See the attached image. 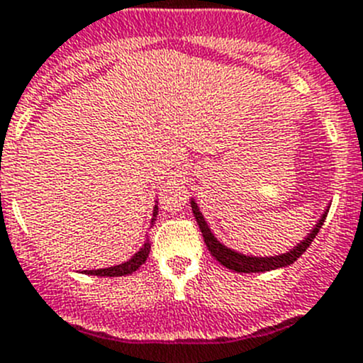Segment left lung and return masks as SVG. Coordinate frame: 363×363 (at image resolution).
Instances as JSON below:
<instances>
[{"mask_svg":"<svg viewBox=\"0 0 363 363\" xmlns=\"http://www.w3.org/2000/svg\"><path fill=\"white\" fill-rule=\"evenodd\" d=\"M191 205H192V213H194L196 220H198L199 230H201V233H203V239H205V244H206V247H208L210 253H212V257L216 258L220 265H224L226 269H230V271H235V272H265V271H272V269L287 267V265L294 264V262L298 260V258L301 257L306 250H308L310 244L313 242L315 235L319 233L320 228H323L324 219H326V216H328V210H330V206H328L326 212L320 216L319 223H317L315 226H313V230L310 231L308 235H306V239L303 240V242H299L298 246H296L294 250L289 251V253L276 255V257H246V255L237 253V251L223 246V244H220L219 240L213 237L212 231H210L205 217H203V213L199 212L198 203L192 199Z\"/></svg>","mask_w":363,"mask_h":363,"instance_id":"1","label":"left lung"}]
</instances>
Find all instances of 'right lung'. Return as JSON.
Instances as JSON below:
<instances>
[{
  "label": "right lung",
  "instance_id": "add662e5",
  "mask_svg": "<svg viewBox=\"0 0 363 363\" xmlns=\"http://www.w3.org/2000/svg\"><path fill=\"white\" fill-rule=\"evenodd\" d=\"M157 213H158V206L155 205L153 219H151V224L155 223V217H157ZM150 251H151V242H150V240H146V242H144V246L140 247V250L137 251V253L133 255V257L130 258V260L124 262V264L113 265V267H106V269H96V271H85V274L108 276V278H113V276L132 274V272H135L137 269H139L140 265H143L144 262L147 260V257H150Z\"/></svg>",
  "mask_w": 363,
  "mask_h": 363
}]
</instances>
